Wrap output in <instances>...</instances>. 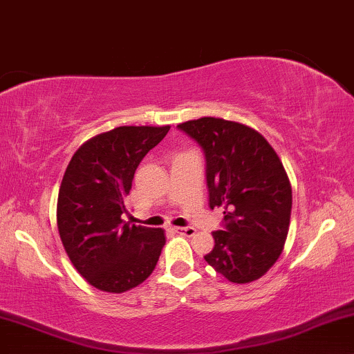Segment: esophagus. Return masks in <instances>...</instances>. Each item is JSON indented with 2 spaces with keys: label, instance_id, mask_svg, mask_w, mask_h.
<instances>
[{
  "label": "esophagus",
  "instance_id": "obj_1",
  "mask_svg": "<svg viewBox=\"0 0 354 354\" xmlns=\"http://www.w3.org/2000/svg\"><path fill=\"white\" fill-rule=\"evenodd\" d=\"M176 234L185 235V236H192L196 234L194 227H176Z\"/></svg>",
  "mask_w": 354,
  "mask_h": 354
}]
</instances>
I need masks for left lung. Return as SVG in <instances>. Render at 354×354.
Segmentation results:
<instances>
[{
	"label": "left lung",
	"mask_w": 354,
	"mask_h": 354,
	"mask_svg": "<svg viewBox=\"0 0 354 354\" xmlns=\"http://www.w3.org/2000/svg\"><path fill=\"white\" fill-rule=\"evenodd\" d=\"M178 129L204 151L210 209H225L204 259L232 283H252L274 265L288 236L292 189L283 163L243 124L203 118Z\"/></svg>",
	"instance_id": "left-lung-1"
}]
</instances>
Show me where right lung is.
Returning a JSON list of instances; mask_svg holds the SVG:
<instances>
[{
    "mask_svg": "<svg viewBox=\"0 0 354 354\" xmlns=\"http://www.w3.org/2000/svg\"><path fill=\"white\" fill-rule=\"evenodd\" d=\"M168 131L169 125L118 127L80 147L66 167L58 191V234L70 261L96 289L124 292L155 270L163 230L125 222V198L142 158Z\"/></svg>",
    "mask_w": 354,
    "mask_h": 354,
    "instance_id": "add662e5",
    "label": "right lung"
}]
</instances>
